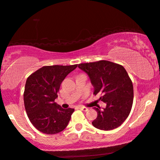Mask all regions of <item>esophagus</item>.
Masks as SVG:
<instances>
[{"label": "esophagus", "instance_id": "1", "mask_svg": "<svg viewBox=\"0 0 160 160\" xmlns=\"http://www.w3.org/2000/svg\"><path fill=\"white\" fill-rule=\"evenodd\" d=\"M79 109L81 110L84 111V112H86V111L88 110V108H85V107H82V106H80L79 107Z\"/></svg>", "mask_w": 160, "mask_h": 160}]
</instances>
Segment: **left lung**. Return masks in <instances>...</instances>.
Listing matches in <instances>:
<instances>
[{
	"label": "left lung",
	"mask_w": 160,
	"mask_h": 160,
	"mask_svg": "<svg viewBox=\"0 0 160 160\" xmlns=\"http://www.w3.org/2000/svg\"><path fill=\"white\" fill-rule=\"evenodd\" d=\"M78 68L89 77L94 95L102 94L100 100L106 103L103 110L94 108L98 117L92 125L106 131L118 128L128 118L133 102V85L126 70L108 60L81 63Z\"/></svg>",
	"instance_id": "left-lung-1"
}]
</instances>
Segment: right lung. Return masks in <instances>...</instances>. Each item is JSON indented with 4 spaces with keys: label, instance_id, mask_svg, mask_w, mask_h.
Wrapping results in <instances>:
<instances>
[{
    "label": "right lung",
    "instance_id": "right-lung-1",
    "mask_svg": "<svg viewBox=\"0 0 160 160\" xmlns=\"http://www.w3.org/2000/svg\"><path fill=\"white\" fill-rule=\"evenodd\" d=\"M78 65L44 66L26 80L24 105L30 122L42 133L53 135L68 125L74 109H63L55 102L61 82Z\"/></svg>",
    "mask_w": 160,
    "mask_h": 160
}]
</instances>
